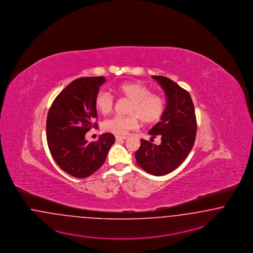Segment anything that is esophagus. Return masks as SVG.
I'll list each match as a JSON object with an SVG mask.
<instances>
[{"instance_id": "obj_1", "label": "esophagus", "mask_w": 253, "mask_h": 253, "mask_svg": "<svg viewBox=\"0 0 253 253\" xmlns=\"http://www.w3.org/2000/svg\"><path fill=\"white\" fill-rule=\"evenodd\" d=\"M126 138H127L126 136H119V135H117V136H116V140H117V141H121V140H125L126 139Z\"/></svg>"}]
</instances>
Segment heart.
I'll list each match as a JSON object with an SVG mask.
<instances>
[{
  "label": "heart",
  "instance_id": "b5f03b06",
  "mask_svg": "<svg viewBox=\"0 0 253 253\" xmlns=\"http://www.w3.org/2000/svg\"><path fill=\"white\" fill-rule=\"evenodd\" d=\"M121 95L131 100L128 116H116L102 124L103 131L116 135H124L139 125V119L144 123H153L162 118L165 111V101L156 93H152L148 86L140 82H125L117 87ZM115 99L110 93L100 90L94 98L96 110L107 115L113 110Z\"/></svg>",
  "mask_w": 253,
  "mask_h": 253
}]
</instances>
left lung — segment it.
Returning <instances> with one entry per match:
<instances>
[{"label":"left lung","instance_id":"left-lung-1","mask_svg":"<svg viewBox=\"0 0 253 253\" xmlns=\"http://www.w3.org/2000/svg\"><path fill=\"white\" fill-rule=\"evenodd\" d=\"M164 89L166 106L161 122L155 124L149 134L151 138L161 137V144L155 145L141 139L135 152L137 165L146 172L164 175L174 171L183 163L192 150L196 135V117L190 93L171 79L153 76Z\"/></svg>","mask_w":253,"mask_h":253}]
</instances>
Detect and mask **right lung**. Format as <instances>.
Here are the masks:
<instances>
[{
    "label": "right lung",
    "instance_id": "1",
    "mask_svg": "<svg viewBox=\"0 0 253 253\" xmlns=\"http://www.w3.org/2000/svg\"><path fill=\"white\" fill-rule=\"evenodd\" d=\"M105 82L103 77L74 80L54 100L46 119V139L54 161L70 175L85 178L104 165L115 143L112 133H103L88 143L86 132L97 123L94 98Z\"/></svg>",
    "mask_w": 253,
    "mask_h": 253
}]
</instances>
